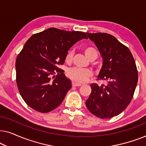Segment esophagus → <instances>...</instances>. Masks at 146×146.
Returning a JSON list of instances; mask_svg holds the SVG:
<instances>
[{
	"label": "esophagus",
	"instance_id": "34e87169",
	"mask_svg": "<svg viewBox=\"0 0 146 146\" xmlns=\"http://www.w3.org/2000/svg\"><path fill=\"white\" fill-rule=\"evenodd\" d=\"M72 85L73 87H77V86H80L81 84H78V83H76L74 82H73L72 83Z\"/></svg>",
	"mask_w": 146,
	"mask_h": 146
}]
</instances>
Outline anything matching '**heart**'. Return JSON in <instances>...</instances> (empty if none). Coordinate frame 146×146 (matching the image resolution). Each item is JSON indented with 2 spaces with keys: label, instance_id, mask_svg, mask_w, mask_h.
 <instances>
[{
  "label": "heart",
  "instance_id": "b5f03b06",
  "mask_svg": "<svg viewBox=\"0 0 146 146\" xmlns=\"http://www.w3.org/2000/svg\"><path fill=\"white\" fill-rule=\"evenodd\" d=\"M84 51L86 56L90 60H94L98 56L96 49L93 47H86ZM73 56L74 51L72 50H70L66 55V61L68 63L71 62V61L72 60ZM66 75L68 78L76 83H84L92 76V72L89 69H80L74 67L69 69L67 71Z\"/></svg>",
  "mask_w": 146,
  "mask_h": 146
}]
</instances>
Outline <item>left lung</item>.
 I'll return each instance as SVG.
<instances>
[{
  "label": "left lung",
  "mask_w": 146,
  "mask_h": 146,
  "mask_svg": "<svg viewBox=\"0 0 146 146\" xmlns=\"http://www.w3.org/2000/svg\"><path fill=\"white\" fill-rule=\"evenodd\" d=\"M86 34L103 58L98 79L108 84H92V92L86 105L96 117L111 118L122 112L133 98L138 80L136 65L128 48L113 36L101 33Z\"/></svg>",
  "instance_id": "obj_1"
}]
</instances>
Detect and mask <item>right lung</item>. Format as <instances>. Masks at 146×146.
I'll list each match as a JSON object with an SVG mask.
<instances>
[{
	"label": "right lung",
	"mask_w": 146,
	"mask_h": 146,
	"mask_svg": "<svg viewBox=\"0 0 146 146\" xmlns=\"http://www.w3.org/2000/svg\"><path fill=\"white\" fill-rule=\"evenodd\" d=\"M83 38H88L83 32L50 28L26 42L16 60V81L29 106L47 113L60 105L72 85L59 66L70 47Z\"/></svg>",
	"instance_id": "1"
}]
</instances>
